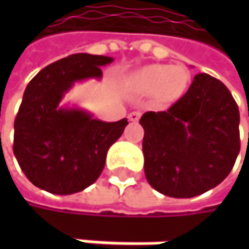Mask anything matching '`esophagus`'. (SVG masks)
<instances>
[{
    "label": "esophagus",
    "instance_id": "34e87169",
    "mask_svg": "<svg viewBox=\"0 0 249 249\" xmlns=\"http://www.w3.org/2000/svg\"><path fill=\"white\" fill-rule=\"evenodd\" d=\"M140 117H141V112L134 111V112H131V114L128 115V120H129L131 123H137V121L140 120Z\"/></svg>",
    "mask_w": 249,
    "mask_h": 249
}]
</instances>
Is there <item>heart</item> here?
Here are the masks:
<instances>
[{"instance_id":"heart-1","label":"heart","mask_w":249,"mask_h":249,"mask_svg":"<svg viewBox=\"0 0 249 249\" xmlns=\"http://www.w3.org/2000/svg\"><path fill=\"white\" fill-rule=\"evenodd\" d=\"M189 79L190 73L187 68L181 65H150L132 75L131 85L142 93H154L160 90L163 96L174 98L184 90Z\"/></svg>"}]
</instances>
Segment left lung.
Returning a JSON list of instances; mask_svg holds the SVG:
<instances>
[{
  "mask_svg": "<svg viewBox=\"0 0 249 249\" xmlns=\"http://www.w3.org/2000/svg\"><path fill=\"white\" fill-rule=\"evenodd\" d=\"M140 124L145 178L170 197H195L216 187L239 154L238 105L208 73L195 76L167 111L145 112Z\"/></svg>",
  "mask_w": 249,
  "mask_h": 249,
  "instance_id": "1",
  "label": "left lung"
}]
</instances>
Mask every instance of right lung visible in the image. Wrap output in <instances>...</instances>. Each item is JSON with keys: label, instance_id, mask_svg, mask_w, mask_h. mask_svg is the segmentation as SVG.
Instances as JSON below:
<instances>
[{"label": "right lung", "instance_id": "add662e5", "mask_svg": "<svg viewBox=\"0 0 249 249\" xmlns=\"http://www.w3.org/2000/svg\"><path fill=\"white\" fill-rule=\"evenodd\" d=\"M112 62L109 56L76 53L46 66L27 85L14 121L13 151L34 186L53 195H72L101 176L126 118L105 123L60 102L75 83L101 80V68Z\"/></svg>", "mask_w": 249, "mask_h": 249}]
</instances>
